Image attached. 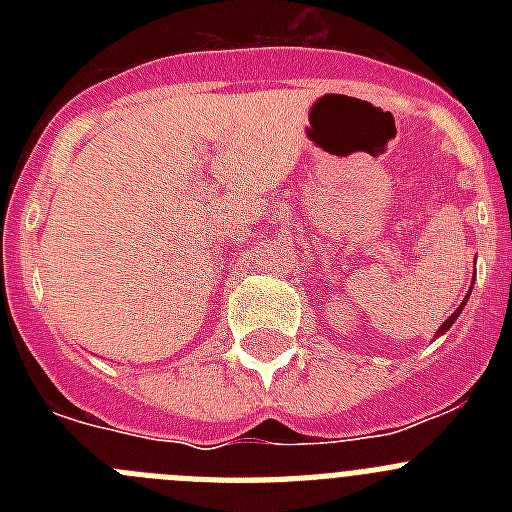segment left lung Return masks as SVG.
I'll list each match as a JSON object with an SVG mask.
<instances>
[{"label":"left lung","instance_id":"left-lung-1","mask_svg":"<svg viewBox=\"0 0 512 512\" xmlns=\"http://www.w3.org/2000/svg\"><path fill=\"white\" fill-rule=\"evenodd\" d=\"M469 292H472V289H469ZM469 292H467V297H464V302H461V305H459V307H456V312H454V315H451V318H449V320H446V323H443V325H441V328H438V333H446V330H449V328H451V325H454V320H456V318H459V312H461V310H464V305H467V300H469Z\"/></svg>","mask_w":512,"mask_h":512}]
</instances>
